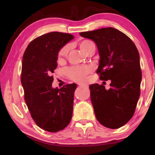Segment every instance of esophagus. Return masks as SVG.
I'll list each match as a JSON object with an SVG mask.
<instances>
[{
    "label": "esophagus",
    "mask_w": 155,
    "mask_h": 155,
    "mask_svg": "<svg viewBox=\"0 0 155 155\" xmlns=\"http://www.w3.org/2000/svg\"><path fill=\"white\" fill-rule=\"evenodd\" d=\"M79 85L81 86V87H85V88H87L88 86L87 85H85V84H79Z\"/></svg>",
    "instance_id": "esophagus-1"
}]
</instances>
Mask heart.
Segmentation results:
<instances>
[{
    "label": "heart",
    "instance_id": "1",
    "mask_svg": "<svg viewBox=\"0 0 155 155\" xmlns=\"http://www.w3.org/2000/svg\"><path fill=\"white\" fill-rule=\"evenodd\" d=\"M94 45L92 41L90 40H83L80 43L79 46L84 53H85L91 46ZM70 50V46L67 44L62 47L58 52V60L62 61L67 57ZM92 71V68L90 66H72L66 70V74L70 79L78 82L85 81L87 78V76Z\"/></svg>",
    "mask_w": 155,
    "mask_h": 155
}]
</instances>
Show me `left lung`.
Listing matches in <instances>:
<instances>
[{"mask_svg": "<svg viewBox=\"0 0 155 155\" xmlns=\"http://www.w3.org/2000/svg\"><path fill=\"white\" fill-rule=\"evenodd\" d=\"M79 34L96 44L100 56L96 73L100 79L111 81L109 90L98 83L90 85L96 119L107 128H119L133 117L140 96L138 50L127 35L112 27Z\"/></svg>", "mask_w": 155, "mask_h": 155, "instance_id": "obj_1", "label": "left lung"}]
</instances>
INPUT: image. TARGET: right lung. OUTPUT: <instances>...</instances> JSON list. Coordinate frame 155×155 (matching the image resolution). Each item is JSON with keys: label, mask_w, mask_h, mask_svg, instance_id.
I'll use <instances>...</instances> for the list:
<instances>
[{"label": "right lung", "mask_w": 155, "mask_h": 155, "mask_svg": "<svg viewBox=\"0 0 155 155\" xmlns=\"http://www.w3.org/2000/svg\"><path fill=\"white\" fill-rule=\"evenodd\" d=\"M74 38L59 32L44 34L31 41L23 55L21 83L25 103L36 124L48 132L63 130L72 119L77 84L53 88L52 74L59 50Z\"/></svg>", "instance_id": "right-lung-1"}]
</instances>
